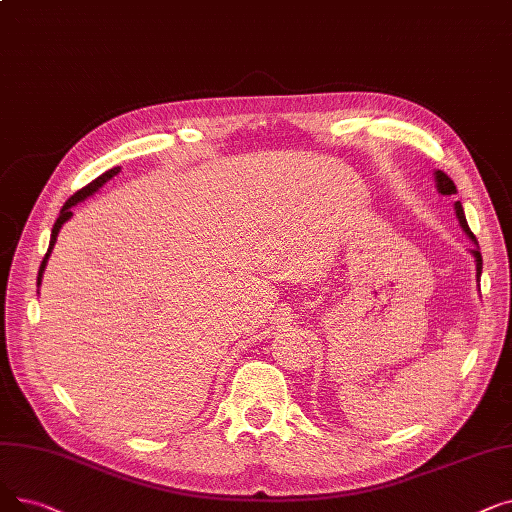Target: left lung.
Listing matches in <instances>:
<instances>
[{"instance_id": "obj_1", "label": "left lung", "mask_w": 512, "mask_h": 512, "mask_svg": "<svg viewBox=\"0 0 512 512\" xmlns=\"http://www.w3.org/2000/svg\"><path fill=\"white\" fill-rule=\"evenodd\" d=\"M435 182H437V190H439L441 194H456V186H454V182H452L450 177H448L446 173H443V171H435ZM454 209H456V217H458V221H460V226H462L464 234L469 236V238H471V240L477 244V238H475V234L471 232L469 224H466L464 209H462L460 201H456V203H454ZM471 253H473V257H475V263H477V280H479V278H481V270H483V259H481V253H479V249H473Z\"/></svg>"}]
</instances>
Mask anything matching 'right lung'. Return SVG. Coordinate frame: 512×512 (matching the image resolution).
<instances>
[{"mask_svg": "<svg viewBox=\"0 0 512 512\" xmlns=\"http://www.w3.org/2000/svg\"><path fill=\"white\" fill-rule=\"evenodd\" d=\"M121 171V167H113V169H108L106 173H102L100 177H96L94 182H90L87 184L85 188H81V190H77L69 201L64 203V207H62V211H60V215H58V219H56V224H54V228H52V238H50V249H48V253H46V257H43V261H41V265H39V274H37V284H41V278H43V270H46V263H48V259H50V253H52V249H54V244H56V238H58V232H60V228L64 226V221H69L71 217H73V211H71V207H75L77 203H81V201H85L87 196H92L94 192H98L108 180H113V177L117 175Z\"/></svg>", "mask_w": 512, "mask_h": 512, "instance_id": "obj_1", "label": "right lung"}]
</instances>
